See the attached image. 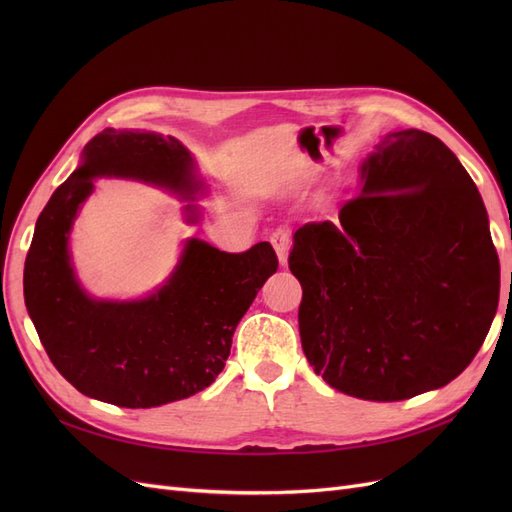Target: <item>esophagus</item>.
I'll return each instance as SVG.
<instances>
[{
  "mask_svg": "<svg viewBox=\"0 0 512 512\" xmlns=\"http://www.w3.org/2000/svg\"><path fill=\"white\" fill-rule=\"evenodd\" d=\"M271 245L275 247L277 258H280L282 265H286V258H288V247H290V228L286 226H277L271 230L269 235Z\"/></svg>",
  "mask_w": 512,
  "mask_h": 512,
  "instance_id": "1",
  "label": "esophagus"
}]
</instances>
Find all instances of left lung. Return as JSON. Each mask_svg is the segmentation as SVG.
<instances>
[{
  "mask_svg": "<svg viewBox=\"0 0 512 512\" xmlns=\"http://www.w3.org/2000/svg\"><path fill=\"white\" fill-rule=\"evenodd\" d=\"M335 220L294 232L303 352L324 382L399 401L455 380L498 309L500 260L472 177L440 138L393 132Z\"/></svg>",
  "mask_w": 512,
  "mask_h": 512,
  "instance_id": "8db88e82",
  "label": "left lung"
}]
</instances>
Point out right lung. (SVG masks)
Masks as SVG:
<instances>
[{"instance_id": "right-lung-1", "label": "right lung", "mask_w": 512, "mask_h": 512, "mask_svg": "<svg viewBox=\"0 0 512 512\" xmlns=\"http://www.w3.org/2000/svg\"><path fill=\"white\" fill-rule=\"evenodd\" d=\"M83 160L42 209L25 258V305L46 354L76 391L119 408H153L207 389L239 320L280 265L275 250L262 241L230 254L190 239L151 297L89 299L74 280L68 232L94 177H134L183 196L198 183L188 149L173 136L106 128L85 145Z\"/></svg>"}]
</instances>
